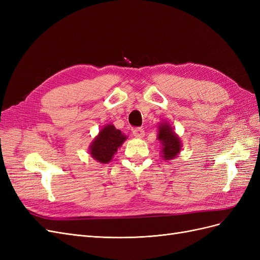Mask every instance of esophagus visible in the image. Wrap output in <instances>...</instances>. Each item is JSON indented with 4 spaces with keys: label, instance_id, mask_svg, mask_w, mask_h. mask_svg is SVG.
I'll use <instances>...</instances> for the list:
<instances>
[{
    "label": "esophagus",
    "instance_id": "34e87169",
    "mask_svg": "<svg viewBox=\"0 0 260 260\" xmlns=\"http://www.w3.org/2000/svg\"><path fill=\"white\" fill-rule=\"evenodd\" d=\"M132 135L135 136L136 138H139V139H142L145 135V132L142 128H135L132 130Z\"/></svg>",
    "mask_w": 260,
    "mask_h": 260
}]
</instances>
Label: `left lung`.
Here are the masks:
<instances>
[{
  "mask_svg": "<svg viewBox=\"0 0 260 260\" xmlns=\"http://www.w3.org/2000/svg\"><path fill=\"white\" fill-rule=\"evenodd\" d=\"M158 140L161 141L162 144V156L165 159H172L179 154L181 149L180 139L172 130L170 124L161 123L159 125Z\"/></svg>",
  "mask_w": 260,
  "mask_h": 260,
  "instance_id": "obj_1",
  "label": "left lung"
}]
</instances>
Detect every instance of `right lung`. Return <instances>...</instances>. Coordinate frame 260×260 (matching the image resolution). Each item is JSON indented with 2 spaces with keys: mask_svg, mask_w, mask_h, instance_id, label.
Masks as SVG:
<instances>
[{
  "mask_svg": "<svg viewBox=\"0 0 260 260\" xmlns=\"http://www.w3.org/2000/svg\"><path fill=\"white\" fill-rule=\"evenodd\" d=\"M127 139L120 130H117L113 124H108L101 130L96 139L90 146V154L94 159L107 164L112 160L114 154Z\"/></svg>",
  "mask_w": 260,
  "mask_h": 260,
  "instance_id": "right-lung-1",
  "label": "right lung"
}]
</instances>
